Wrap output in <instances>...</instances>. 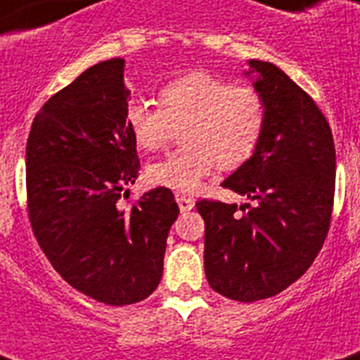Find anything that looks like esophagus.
I'll return each instance as SVG.
<instances>
[{
    "label": "esophagus",
    "mask_w": 360,
    "mask_h": 360,
    "mask_svg": "<svg viewBox=\"0 0 360 360\" xmlns=\"http://www.w3.org/2000/svg\"><path fill=\"white\" fill-rule=\"evenodd\" d=\"M175 200H177V203H179L181 213H188L191 209H194V200L185 196V194H175Z\"/></svg>",
    "instance_id": "34e87169"
}]
</instances>
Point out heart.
Segmentation results:
<instances>
[{"mask_svg": "<svg viewBox=\"0 0 360 360\" xmlns=\"http://www.w3.org/2000/svg\"><path fill=\"white\" fill-rule=\"evenodd\" d=\"M158 106L134 101L124 112L132 140L143 151L168 146L174 129H183L185 149L147 168L153 185L192 194L220 166L236 169L256 151L263 127L265 103L250 86L209 72H188L158 91Z\"/></svg>", "mask_w": 360, "mask_h": 360, "instance_id": "b5f03b06", "label": "heart"}]
</instances>
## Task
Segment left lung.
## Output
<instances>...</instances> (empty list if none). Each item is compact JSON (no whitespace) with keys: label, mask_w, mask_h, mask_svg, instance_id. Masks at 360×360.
I'll return each mask as SVG.
<instances>
[{"label":"left lung","mask_w":360,"mask_h":360,"mask_svg":"<svg viewBox=\"0 0 360 360\" xmlns=\"http://www.w3.org/2000/svg\"><path fill=\"white\" fill-rule=\"evenodd\" d=\"M248 67L265 127L222 186L254 205L237 214L236 203H196L209 285L240 302L269 299L307 273L329 231L336 174L333 132L316 103L276 65L250 59Z\"/></svg>","instance_id":"left-lung-1"}]
</instances>
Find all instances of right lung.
Listing matches in <instances>:
<instances>
[{
    "instance_id": "1",
    "label": "right lung",
    "mask_w": 360,
    "mask_h": 360,
    "mask_svg": "<svg viewBox=\"0 0 360 360\" xmlns=\"http://www.w3.org/2000/svg\"><path fill=\"white\" fill-rule=\"evenodd\" d=\"M121 58L84 70L44 103L25 147L27 211L42 252L75 290L110 307L157 290L179 214L164 186L129 209L120 203L140 172Z\"/></svg>"
}]
</instances>
